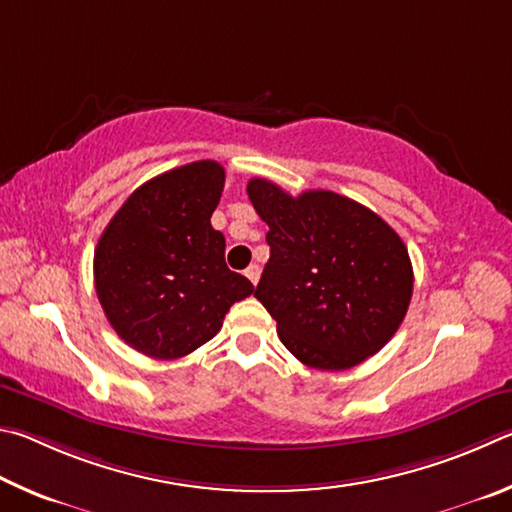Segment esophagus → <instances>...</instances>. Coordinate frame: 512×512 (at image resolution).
I'll list each match as a JSON object with an SVG mask.
<instances>
[{
  "label": "esophagus",
  "instance_id": "esophagus-1",
  "mask_svg": "<svg viewBox=\"0 0 512 512\" xmlns=\"http://www.w3.org/2000/svg\"><path fill=\"white\" fill-rule=\"evenodd\" d=\"M245 276H247V279H249L251 283L256 285V283H258V279H261V265H256V263H254V265H249L247 270H245Z\"/></svg>",
  "mask_w": 512,
  "mask_h": 512
}]
</instances>
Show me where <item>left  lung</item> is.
<instances>
[{"label":"left lung","instance_id":"8db88e82","mask_svg":"<svg viewBox=\"0 0 512 512\" xmlns=\"http://www.w3.org/2000/svg\"><path fill=\"white\" fill-rule=\"evenodd\" d=\"M247 195L267 222V261L254 297L299 362L344 371L396 335L414 270L405 242L378 213L333 191L297 197L254 177Z\"/></svg>","mask_w":512,"mask_h":512}]
</instances>
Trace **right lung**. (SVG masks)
<instances>
[{
	"instance_id": "add662e5",
	"label": "right lung",
	"mask_w": 512,
	"mask_h": 512,
	"mask_svg": "<svg viewBox=\"0 0 512 512\" xmlns=\"http://www.w3.org/2000/svg\"><path fill=\"white\" fill-rule=\"evenodd\" d=\"M222 188L218 161H193L141 184L105 227L94 251L96 294L134 351L155 360L193 353L254 292L224 263V236L211 227Z\"/></svg>"
}]
</instances>
